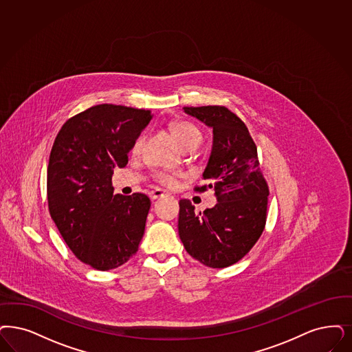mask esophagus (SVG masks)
<instances>
[{
	"instance_id": "obj_1",
	"label": "esophagus",
	"mask_w": 352,
	"mask_h": 352,
	"mask_svg": "<svg viewBox=\"0 0 352 352\" xmlns=\"http://www.w3.org/2000/svg\"><path fill=\"white\" fill-rule=\"evenodd\" d=\"M164 195H166V192H164V190H160V189H154V190H151V192L148 193L151 199H157V198H160V197H163Z\"/></svg>"
}]
</instances>
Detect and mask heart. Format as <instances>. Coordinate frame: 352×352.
<instances>
[{"instance_id": "obj_1", "label": "heart", "mask_w": 352, "mask_h": 352, "mask_svg": "<svg viewBox=\"0 0 352 352\" xmlns=\"http://www.w3.org/2000/svg\"><path fill=\"white\" fill-rule=\"evenodd\" d=\"M170 131L172 134L175 135L176 141L182 146L184 150L186 148H197L201 142H202V133L201 131L188 121H176L170 125ZM142 146V137H138L134 144L131 146V151L133 153H138L140 148ZM155 179L160 184L170 186L175 182V175L168 173V172H157L155 173Z\"/></svg>"}]
</instances>
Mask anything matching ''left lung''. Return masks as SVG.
Here are the masks:
<instances>
[{
	"mask_svg": "<svg viewBox=\"0 0 352 352\" xmlns=\"http://www.w3.org/2000/svg\"><path fill=\"white\" fill-rule=\"evenodd\" d=\"M184 112L212 128V150L202 173L212 188L217 205L197 211L180 199L179 234L185 250L212 269L241 260L263 232L269 186L260 168L257 146L247 125L221 105L184 107Z\"/></svg>",
	"mask_w": 352,
	"mask_h": 352,
	"instance_id": "obj_1",
	"label": "left lung"
}]
</instances>
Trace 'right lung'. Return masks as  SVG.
Returning <instances> with one entry per match:
<instances>
[{"mask_svg":"<svg viewBox=\"0 0 352 352\" xmlns=\"http://www.w3.org/2000/svg\"><path fill=\"white\" fill-rule=\"evenodd\" d=\"M153 118L150 111L99 104L69 118L47 170L48 208L67 247L96 270H112L137 253L151 206L144 193L113 195L115 168Z\"/></svg>","mask_w":352,"mask_h":352,"instance_id":"add662e5","label":"right lung"}]
</instances>
